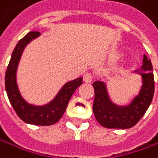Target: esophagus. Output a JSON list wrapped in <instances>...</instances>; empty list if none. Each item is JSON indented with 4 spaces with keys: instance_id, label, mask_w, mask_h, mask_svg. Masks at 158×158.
<instances>
[{
    "instance_id": "1",
    "label": "esophagus",
    "mask_w": 158,
    "mask_h": 158,
    "mask_svg": "<svg viewBox=\"0 0 158 158\" xmlns=\"http://www.w3.org/2000/svg\"><path fill=\"white\" fill-rule=\"evenodd\" d=\"M83 79L85 83H91V81L93 80V74L91 73H85L83 76Z\"/></svg>"
}]
</instances>
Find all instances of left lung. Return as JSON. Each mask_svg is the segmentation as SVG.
<instances>
[{
	"label": "left lung",
	"instance_id": "8db88e82",
	"mask_svg": "<svg viewBox=\"0 0 158 158\" xmlns=\"http://www.w3.org/2000/svg\"><path fill=\"white\" fill-rule=\"evenodd\" d=\"M143 65L136 72L143 77L142 89L133 102L126 107L116 106L109 100L106 85L101 81L93 83L95 98L93 113L97 121L108 128H129L141 120L150 106L154 93L155 80L152 62L143 56Z\"/></svg>",
	"mask_w": 158,
	"mask_h": 158
}]
</instances>
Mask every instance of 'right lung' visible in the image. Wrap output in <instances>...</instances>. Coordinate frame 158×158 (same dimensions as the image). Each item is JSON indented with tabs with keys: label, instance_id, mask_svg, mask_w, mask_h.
Masks as SVG:
<instances>
[{
	"label": "right lung",
	"instance_id": "1",
	"mask_svg": "<svg viewBox=\"0 0 158 158\" xmlns=\"http://www.w3.org/2000/svg\"><path fill=\"white\" fill-rule=\"evenodd\" d=\"M40 34L41 33L39 31H31L15 45L5 73V89L10 103L21 120L31 125L50 126L56 123L61 118L66 111L71 97L76 88L82 85L83 78L80 77L73 81L68 82L60 89L54 100L49 104L44 106H33L23 100L16 85V68L25 46Z\"/></svg>",
	"mask_w": 158,
	"mask_h": 158
}]
</instances>
